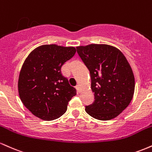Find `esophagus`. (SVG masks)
<instances>
[{"label": "esophagus", "mask_w": 152, "mask_h": 152, "mask_svg": "<svg viewBox=\"0 0 152 152\" xmlns=\"http://www.w3.org/2000/svg\"><path fill=\"white\" fill-rule=\"evenodd\" d=\"M76 90L78 91V93H79V92H80V86H79V85H76Z\"/></svg>", "instance_id": "esophagus-1"}]
</instances>
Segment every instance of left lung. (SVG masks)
Masks as SVG:
<instances>
[{
	"label": "left lung",
	"instance_id": "1",
	"mask_svg": "<svg viewBox=\"0 0 152 152\" xmlns=\"http://www.w3.org/2000/svg\"><path fill=\"white\" fill-rule=\"evenodd\" d=\"M91 76V88L95 102L86 107V113L98 120L116 118L133 99L135 79L129 63L123 53L108 44L76 47Z\"/></svg>",
	"mask_w": 152,
	"mask_h": 152
}]
</instances>
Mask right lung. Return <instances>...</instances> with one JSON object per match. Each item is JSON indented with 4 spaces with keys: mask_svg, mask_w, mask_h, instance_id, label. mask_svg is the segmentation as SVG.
I'll return each instance as SVG.
<instances>
[{
    "mask_svg": "<svg viewBox=\"0 0 152 152\" xmlns=\"http://www.w3.org/2000/svg\"><path fill=\"white\" fill-rule=\"evenodd\" d=\"M74 46L46 44L34 49L20 69L18 89L23 105L36 117L51 121L61 116L76 91L61 72L76 53Z\"/></svg>",
    "mask_w": 152,
    "mask_h": 152,
    "instance_id": "add662e5",
    "label": "right lung"
}]
</instances>
